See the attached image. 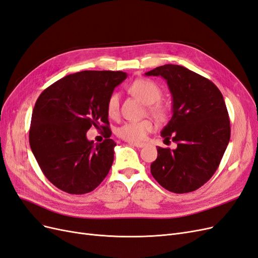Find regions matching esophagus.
Segmentation results:
<instances>
[{
	"instance_id": "34e87169",
	"label": "esophagus",
	"mask_w": 258,
	"mask_h": 258,
	"mask_svg": "<svg viewBox=\"0 0 258 258\" xmlns=\"http://www.w3.org/2000/svg\"><path fill=\"white\" fill-rule=\"evenodd\" d=\"M130 145L136 146V147H138V148H142V147L145 146L144 143H134V142H130Z\"/></svg>"
}]
</instances>
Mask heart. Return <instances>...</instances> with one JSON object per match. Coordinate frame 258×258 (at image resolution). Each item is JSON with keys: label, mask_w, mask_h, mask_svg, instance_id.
<instances>
[{"label": "heart", "mask_w": 258, "mask_h": 258, "mask_svg": "<svg viewBox=\"0 0 258 258\" xmlns=\"http://www.w3.org/2000/svg\"><path fill=\"white\" fill-rule=\"evenodd\" d=\"M129 91L135 97L142 100L145 104H148V110L158 118H163L167 115V108L159 102L161 98V89L153 81L140 79L135 81L129 86ZM107 115L115 118L119 114V96L118 93H112L106 102ZM154 124L151 120L144 119L141 121H129L121 124L117 129V135L119 138L129 142H141L146 136L152 132Z\"/></svg>", "instance_id": "heart-1"}]
</instances>
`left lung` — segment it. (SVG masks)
Here are the masks:
<instances>
[{
    "label": "left lung",
    "instance_id": "1",
    "mask_svg": "<svg viewBox=\"0 0 258 258\" xmlns=\"http://www.w3.org/2000/svg\"><path fill=\"white\" fill-rule=\"evenodd\" d=\"M167 81L173 114L161 137L176 148L158 147L151 173L175 194L198 189L215 173L230 139V121L222 92L206 77L181 66L165 64L145 73Z\"/></svg>",
    "mask_w": 258,
    "mask_h": 258
}]
</instances>
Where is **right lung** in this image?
Returning a JSON list of instances; mask_svg holds the SVG:
<instances>
[{"mask_svg":"<svg viewBox=\"0 0 258 258\" xmlns=\"http://www.w3.org/2000/svg\"><path fill=\"white\" fill-rule=\"evenodd\" d=\"M126 79L121 71L77 72L50 85L36 100L29 142L42 172L57 188L87 194L107 175L116 143L110 139L106 102ZM92 125L105 130L102 144L87 140Z\"/></svg>","mask_w":258,"mask_h":258,"instance_id":"right-lung-1","label":"right lung"}]
</instances>
